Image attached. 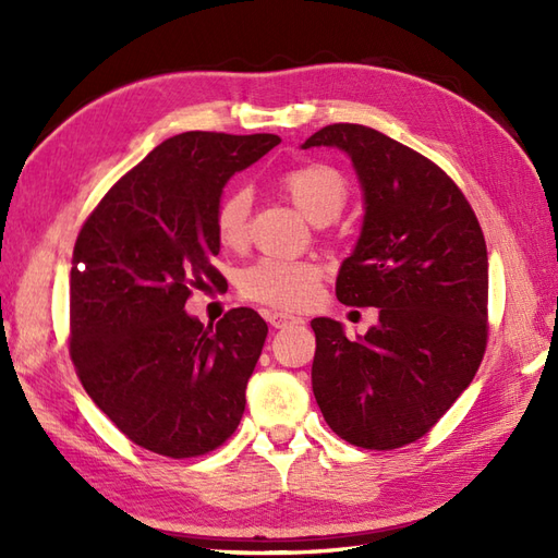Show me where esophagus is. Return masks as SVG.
Here are the masks:
<instances>
[{
    "instance_id": "obj_1",
    "label": "esophagus",
    "mask_w": 558,
    "mask_h": 558,
    "mask_svg": "<svg viewBox=\"0 0 558 558\" xmlns=\"http://www.w3.org/2000/svg\"><path fill=\"white\" fill-rule=\"evenodd\" d=\"M266 318H268V324L272 328H286V326H292V324H300V318L288 314V312H268Z\"/></svg>"
}]
</instances>
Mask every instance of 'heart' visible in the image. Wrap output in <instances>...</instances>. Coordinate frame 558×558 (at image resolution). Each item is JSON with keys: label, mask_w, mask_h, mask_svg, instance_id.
<instances>
[{"label": "heart", "mask_w": 558, "mask_h": 558, "mask_svg": "<svg viewBox=\"0 0 558 558\" xmlns=\"http://www.w3.org/2000/svg\"><path fill=\"white\" fill-rule=\"evenodd\" d=\"M282 192L306 218L318 225L333 220L348 201V180L333 165L304 162L280 177ZM248 216L252 196L246 189H230L216 208L218 242L236 252L248 240ZM322 288V268L314 260L260 258L242 270L240 292L248 302L280 306V310H304Z\"/></svg>", "instance_id": "1"}]
</instances>
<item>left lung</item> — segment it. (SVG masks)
Segmentation results:
<instances>
[{
	"mask_svg": "<svg viewBox=\"0 0 558 558\" xmlns=\"http://www.w3.org/2000/svg\"><path fill=\"white\" fill-rule=\"evenodd\" d=\"M312 146L345 150L364 192L338 300L378 310V324L357 340L333 318H314V396L348 444L400 448L429 432L480 369L487 244L458 184L417 150L362 124H328L302 148Z\"/></svg>",
	"mask_w": 558,
	"mask_h": 558,
	"instance_id": "left-lung-1",
	"label": "left lung"
}]
</instances>
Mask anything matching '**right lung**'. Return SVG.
Listing matches in <instances>:
<instances>
[{
    "label": "right lung",
    "instance_id": "right-lung-1",
    "mask_svg": "<svg viewBox=\"0 0 558 558\" xmlns=\"http://www.w3.org/2000/svg\"><path fill=\"white\" fill-rule=\"evenodd\" d=\"M278 144L276 134H177L112 184L76 236L71 362L117 429L158 456H206L244 414L266 322L240 306L204 326L184 304L222 280L213 266L222 186Z\"/></svg>",
    "mask_w": 558,
    "mask_h": 558
}]
</instances>
